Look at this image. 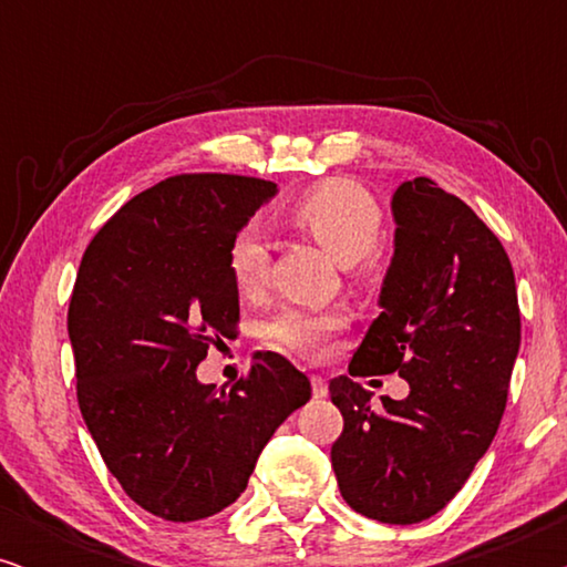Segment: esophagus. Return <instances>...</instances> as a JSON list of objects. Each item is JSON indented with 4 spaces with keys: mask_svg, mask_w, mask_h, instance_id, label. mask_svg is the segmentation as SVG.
Segmentation results:
<instances>
[{
    "mask_svg": "<svg viewBox=\"0 0 567 567\" xmlns=\"http://www.w3.org/2000/svg\"><path fill=\"white\" fill-rule=\"evenodd\" d=\"M309 384H312V394L315 398H324L328 394V382H324L322 377H309Z\"/></svg>",
    "mask_w": 567,
    "mask_h": 567,
    "instance_id": "obj_1",
    "label": "esophagus"
}]
</instances>
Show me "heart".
<instances>
[{
	"label": "heart",
	"mask_w": 567,
	"mask_h": 567,
	"mask_svg": "<svg viewBox=\"0 0 567 567\" xmlns=\"http://www.w3.org/2000/svg\"><path fill=\"white\" fill-rule=\"evenodd\" d=\"M284 219L305 231L343 266L361 260L377 245L382 231V206L361 183L348 177H330L301 193L284 212ZM270 255L268 245L255 229H243L231 237L227 270L239 297H258L266 286ZM343 315L307 312L289 307L262 324L266 343L301 355H322L330 338L343 328Z\"/></svg>",
	"instance_id": "1"
}]
</instances>
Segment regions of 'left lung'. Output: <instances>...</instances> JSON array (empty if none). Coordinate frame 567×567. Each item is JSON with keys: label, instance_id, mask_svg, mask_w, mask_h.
I'll list each match as a JSON object with an SVG mask.
<instances>
[{"label": "left lung", "instance_id": "obj_1", "mask_svg": "<svg viewBox=\"0 0 567 567\" xmlns=\"http://www.w3.org/2000/svg\"><path fill=\"white\" fill-rule=\"evenodd\" d=\"M392 212L384 312L348 371L400 373L411 394L383 399L374 411L350 377L330 379V400L343 415L330 460L353 511L382 524H417L462 491L498 431L522 312L501 239L462 198L415 177L394 190Z\"/></svg>", "mask_w": 567, "mask_h": 567}]
</instances>
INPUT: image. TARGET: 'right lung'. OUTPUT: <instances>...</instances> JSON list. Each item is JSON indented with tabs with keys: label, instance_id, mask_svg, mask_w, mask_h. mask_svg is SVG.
I'll return each instance as SVG.
<instances>
[{
	"label": "right lung",
	"instance_id": "right-lung-1",
	"mask_svg": "<svg viewBox=\"0 0 567 567\" xmlns=\"http://www.w3.org/2000/svg\"><path fill=\"white\" fill-rule=\"evenodd\" d=\"M274 193L260 177L173 175L123 204L76 270L66 328L82 417L123 493L167 522L235 503L262 446L312 398L274 351L229 390L196 377L239 322L231 237Z\"/></svg>",
	"mask_w": 567,
	"mask_h": 567
}]
</instances>
